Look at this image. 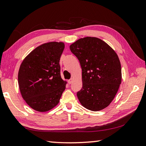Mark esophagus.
<instances>
[{
    "mask_svg": "<svg viewBox=\"0 0 146 146\" xmlns=\"http://www.w3.org/2000/svg\"><path fill=\"white\" fill-rule=\"evenodd\" d=\"M73 81V78H71V79H70L69 80H68V83H69V84H71V83H72Z\"/></svg>",
    "mask_w": 146,
    "mask_h": 146,
    "instance_id": "34e87169",
    "label": "esophagus"
}]
</instances>
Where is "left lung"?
<instances>
[{
  "label": "left lung",
  "mask_w": 146,
  "mask_h": 146,
  "mask_svg": "<svg viewBox=\"0 0 146 146\" xmlns=\"http://www.w3.org/2000/svg\"><path fill=\"white\" fill-rule=\"evenodd\" d=\"M82 70V88L77 97L85 108L98 111L113 100L122 82L121 64L117 53L102 39L86 37L70 46Z\"/></svg>",
  "instance_id": "obj_1"
}]
</instances>
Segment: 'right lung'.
<instances>
[{
	"mask_svg": "<svg viewBox=\"0 0 146 146\" xmlns=\"http://www.w3.org/2000/svg\"><path fill=\"white\" fill-rule=\"evenodd\" d=\"M64 48L62 42L44 43L24 58L18 73L22 97L29 107L47 111L56 106L66 88L60 74V57Z\"/></svg>",
	"mask_w": 146,
	"mask_h": 146,
	"instance_id": "add662e5",
	"label": "right lung"
}]
</instances>
